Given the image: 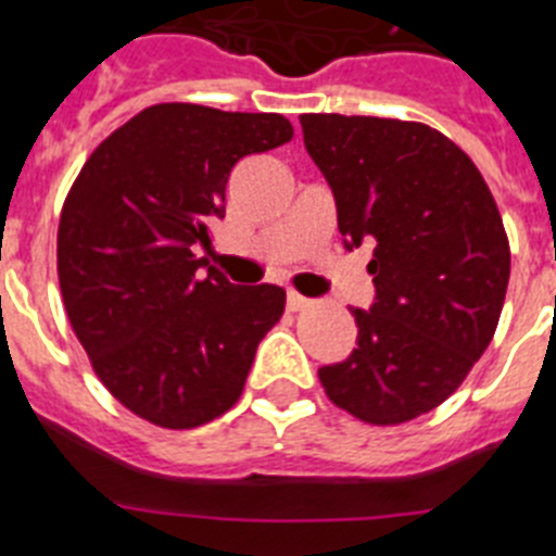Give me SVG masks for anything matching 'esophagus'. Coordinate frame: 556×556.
<instances>
[{"mask_svg": "<svg viewBox=\"0 0 556 556\" xmlns=\"http://www.w3.org/2000/svg\"><path fill=\"white\" fill-rule=\"evenodd\" d=\"M307 304H309V299H304L302 293H296V290H290V293H288V309L299 313V309H304Z\"/></svg>", "mask_w": 556, "mask_h": 556, "instance_id": "34e87169", "label": "esophagus"}]
</instances>
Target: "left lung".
I'll list each match as a JSON object with an SVG mask.
<instances>
[{
  "label": "left lung",
  "instance_id": "8db88e82",
  "mask_svg": "<svg viewBox=\"0 0 556 556\" xmlns=\"http://www.w3.org/2000/svg\"><path fill=\"white\" fill-rule=\"evenodd\" d=\"M304 147L354 249L374 243L377 302L357 349L318 368L334 407L399 427L440 407L482 357L509 282L502 213L473 160L421 122L304 113Z\"/></svg>",
  "mask_w": 556,
  "mask_h": 556
}]
</instances>
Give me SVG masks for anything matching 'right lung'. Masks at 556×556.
<instances>
[{
    "instance_id": "obj_1",
    "label": "right lung",
    "mask_w": 556,
    "mask_h": 556,
    "mask_svg": "<svg viewBox=\"0 0 556 556\" xmlns=\"http://www.w3.org/2000/svg\"><path fill=\"white\" fill-rule=\"evenodd\" d=\"M290 138L279 113L152 104L93 149L63 202L68 321L104 388L154 427L193 429L227 413L282 318V288L202 274L197 247H210V222L224 216L235 163Z\"/></svg>"
}]
</instances>
